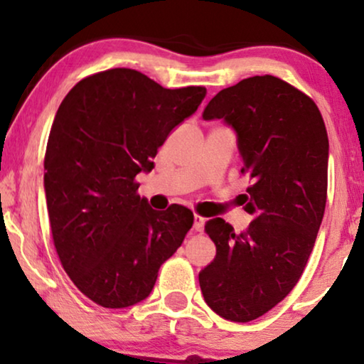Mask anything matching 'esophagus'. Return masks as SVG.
<instances>
[{
	"mask_svg": "<svg viewBox=\"0 0 364 364\" xmlns=\"http://www.w3.org/2000/svg\"><path fill=\"white\" fill-rule=\"evenodd\" d=\"M203 223H205V218L198 215V213H196V215H193V230L202 232L203 230Z\"/></svg>",
	"mask_w": 364,
	"mask_h": 364,
	"instance_id": "34e87169",
	"label": "esophagus"
}]
</instances>
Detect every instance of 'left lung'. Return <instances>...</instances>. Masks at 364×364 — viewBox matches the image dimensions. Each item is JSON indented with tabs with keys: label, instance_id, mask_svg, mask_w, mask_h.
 I'll list each match as a JSON object with an SVG mask.
<instances>
[{
	"label": "left lung",
	"instance_id": "left-lung-1",
	"mask_svg": "<svg viewBox=\"0 0 364 364\" xmlns=\"http://www.w3.org/2000/svg\"><path fill=\"white\" fill-rule=\"evenodd\" d=\"M203 119L235 129L252 181L242 205L253 220L242 233L218 217L205 223L217 255L198 283L217 315L247 323L278 305L305 270L326 205L328 134L315 101L270 74L222 89Z\"/></svg>",
	"mask_w": 364,
	"mask_h": 364
}]
</instances>
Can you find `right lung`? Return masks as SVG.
I'll list each match as a JSON object with an SVG mask.
<instances>
[{"label":"right lung","instance_id":"obj_1","mask_svg":"<svg viewBox=\"0 0 364 364\" xmlns=\"http://www.w3.org/2000/svg\"><path fill=\"white\" fill-rule=\"evenodd\" d=\"M205 94L116 68L81 79L63 99L44 156L49 225L64 272L99 306L147 298L192 228L187 207H149L136 176L152 171L157 149Z\"/></svg>","mask_w":364,"mask_h":364}]
</instances>
